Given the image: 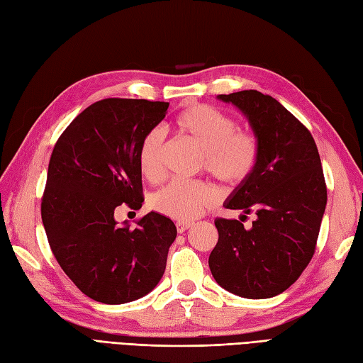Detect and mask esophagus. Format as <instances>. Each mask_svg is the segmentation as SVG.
Segmentation results:
<instances>
[{"instance_id": "esophagus-1", "label": "esophagus", "mask_w": 363, "mask_h": 363, "mask_svg": "<svg viewBox=\"0 0 363 363\" xmlns=\"http://www.w3.org/2000/svg\"><path fill=\"white\" fill-rule=\"evenodd\" d=\"M193 222L190 220H178L176 222V230H178V233H184V231H187Z\"/></svg>"}]
</instances>
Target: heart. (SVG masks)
<instances>
[{"label":"heart","mask_w":363,"mask_h":363,"mask_svg":"<svg viewBox=\"0 0 363 363\" xmlns=\"http://www.w3.org/2000/svg\"><path fill=\"white\" fill-rule=\"evenodd\" d=\"M176 128L203 152L202 167L227 185H239L253 174L259 161L257 138L247 130H238L235 119L211 106L196 104L181 111ZM165 136L161 128H152L139 145V169L148 181L164 178ZM219 199L216 187L207 182H172L156 191L150 207L172 219L190 220L202 215Z\"/></svg>","instance_id":"obj_1"}]
</instances>
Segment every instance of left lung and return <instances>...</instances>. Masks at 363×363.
<instances>
[{
	"mask_svg": "<svg viewBox=\"0 0 363 363\" xmlns=\"http://www.w3.org/2000/svg\"><path fill=\"white\" fill-rule=\"evenodd\" d=\"M218 98L242 111L259 143L253 174L224 206L255 211L257 219L245 230L236 219L218 218L208 265L227 291L267 299L293 285L314 255L327 206L320 156L310 130L270 95L242 90Z\"/></svg>",
	"mask_w": 363,
	"mask_h": 363,
	"instance_id": "8db88e82",
	"label": "left lung"
}]
</instances>
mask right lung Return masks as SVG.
<instances>
[{
    "label": "right lung",
    "instance_id": "right-lung-1",
    "mask_svg": "<svg viewBox=\"0 0 363 363\" xmlns=\"http://www.w3.org/2000/svg\"><path fill=\"white\" fill-rule=\"evenodd\" d=\"M167 108L161 101L101 99L53 147L41 201L44 230L64 273L96 302L136 301L164 274L173 220L152 211L136 228L119 227L115 208L143 207L139 145Z\"/></svg>",
    "mask_w": 363,
    "mask_h": 363
}]
</instances>
